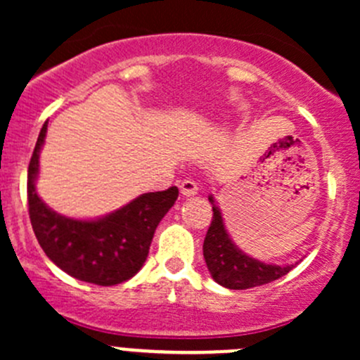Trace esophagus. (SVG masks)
I'll list each match as a JSON object with an SVG mask.
<instances>
[{
    "label": "esophagus",
    "instance_id": "obj_1",
    "mask_svg": "<svg viewBox=\"0 0 360 360\" xmlns=\"http://www.w3.org/2000/svg\"><path fill=\"white\" fill-rule=\"evenodd\" d=\"M179 190L184 197H193V195H197L198 186L193 179H184L183 183L179 184Z\"/></svg>",
    "mask_w": 360,
    "mask_h": 360
}]
</instances>
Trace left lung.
Here are the masks:
<instances>
[{
  "label": "left lung",
  "instance_id": "1",
  "mask_svg": "<svg viewBox=\"0 0 360 360\" xmlns=\"http://www.w3.org/2000/svg\"><path fill=\"white\" fill-rule=\"evenodd\" d=\"M209 200L212 203V221L203 240V257H205L210 275L217 284L226 289L240 291V289L270 284L292 270V264H285V266L266 264L242 252L231 242L214 198L209 197Z\"/></svg>",
  "mask_w": 360,
  "mask_h": 360
}]
</instances>
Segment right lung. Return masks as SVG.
I'll use <instances>...</instances> for the list:
<instances>
[{
    "mask_svg": "<svg viewBox=\"0 0 360 360\" xmlns=\"http://www.w3.org/2000/svg\"><path fill=\"white\" fill-rule=\"evenodd\" d=\"M46 136V122L36 141L27 169L29 219L39 245L50 261L78 281L116 285L143 268L155 230L177 200L179 190L144 193L122 209L99 219H71L50 209L36 193L39 151Z\"/></svg>",
    "mask_w": 360,
    "mask_h": 360,
    "instance_id": "1",
    "label": "right lung"
}]
</instances>
